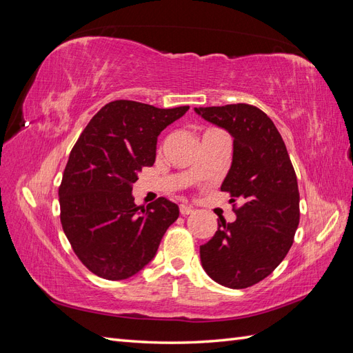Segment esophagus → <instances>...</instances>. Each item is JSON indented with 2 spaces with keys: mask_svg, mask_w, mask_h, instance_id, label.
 I'll return each mask as SVG.
<instances>
[{
  "mask_svg": "<svg viewBox=\"0 0 353 353\" xmlns=\"http://www.w3.org/2000/svg\"><path fill=\"white\" fill-rule=\"evenodd\" d=\"M179 212H181V215L185 216V215H191V213L194 212V209H193V206H188V205H181V206H179Z\"/></svg>",
  "mask_w": 353,
  "mask_h": 353,
  "instance_id": "34e87169",
  "label": "esophagus"
}]
</instances>
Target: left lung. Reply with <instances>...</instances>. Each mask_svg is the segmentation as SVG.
<instances>
[{"label": "left lung", "instance_id": "8db88e82", "mask_svg": "<svg viewBox=\"0 0 353 353\" xmlns=\"http://www.w3.org/2000/svg\"><path fill=\"white\" fill-rule=\"evenodd\" d=\"M194 112L232 137V160L221 190L243 200L237 219L222 221L215 236L200 245L201 266L221 285L250 287L268 276L293 244L301 216L294 169L279 130L254 105Z\"/></svg>", "mask_w": 353, "mask_h": 353}]
</instances>
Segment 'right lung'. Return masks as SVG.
<instances>
[{
	"label": "right lung",
	"mask_w": 353,
	"mask_h": 353,
	"mask_svg": "<svg viewBox=\"0 0 353 353\" xmlns=\"http://www.w3.org/2000/svg\"><path fill=\"white\" fill-rule=\"evenodd\" d=\"M188 109L112 101L72 148L59 188L61 227L81 262L101 279L140 272L178 219V206L165 197L135 205L132 184L143 166L154 163L160 132Z\"/></svg>",
	"instance_id": "add662e5"
}]
</instances>
